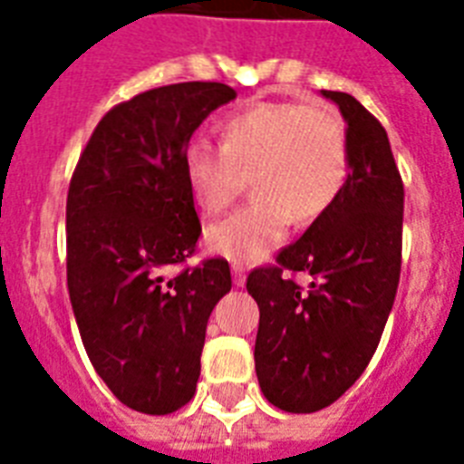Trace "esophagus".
Segmentation results:
<instances>
[{
  "instance_id": "1",
  "label": "esophagus",
  "mask_w": 464,
  "mask_h": 464,
  "mask_svg": "<svg viewBox=\"0 0 464 464\" xmlns=\"http://www.w3.org/2000/svg\"><path fill=\"white\" fill-rule=\"evenodd\" d=\"M231 272L233 284H236V286H246V267H243V265H233Z\"/></svg>"
}]
</instances>
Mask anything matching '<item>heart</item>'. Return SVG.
I'll return each instance as SVG.
<instances>
[{"instance_id": "obj_1", "label": "heart", "mask_w": 464, "mask_h": 464, "mask_svg": "<svg viewBox=\"0 0 464 464\" xmlns=\"http://www.w3.org/2000/svg\"><path fill=\"white\" fill-rule=\"evenodd\" d=\"M182 168L207 217L228 209L253 180V202L204 233L209 253L253 265L282 243L291 217L310 224L332 209L349 175V140L332 108L262 101L221 122V147L188 144Z\"/></svg>"}]
</instances>
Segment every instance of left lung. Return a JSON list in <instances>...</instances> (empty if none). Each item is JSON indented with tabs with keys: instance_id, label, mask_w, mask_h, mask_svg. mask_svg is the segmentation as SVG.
Listing matches in <instances>:
<instances>
[{
	"instance_id": "left-lung-1",
	"label": "left lung",
	"mask_w": 464,
	"mask_h": 464,
	"mask_svg": "<svg viewBox=\"0 0 464 464\" xmlns=\"http://www.w3.org/2000/svg\"><path fill=\"white\" fill-rule=\"evenodd\" d=\"M339 105L349 140V175L327 214L247 275L260 327L255 371L262 395L291 414L324 410L373 359L395 304L402 267L404 188L388 132L349 93L323 91ZM284 271H308L304 292Z\"/></svg>"
}]
</instances>
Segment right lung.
Returning <instances> with one entry per match:
<instances>
[{
    "label": "right lung",
    "mask_w": 464,
    "mask_h": 464,
    "mask_svg": "<svg viewBox=\"0 0 464 464\" xmlns=\"http://www.w3.org/2000/svg\"><path fill=\"white\" fill-rule=\"evenodd\" d=\"M236 98L217 82L144 91L103 115L67 195V286L91 363L141 414L195 395L207 320L231 291L221 257L175 276L202 233L182 156L211 111Z\"/></svg>",
    "instance_id": "right-lung-1"
}]
</instances>
